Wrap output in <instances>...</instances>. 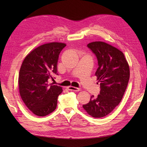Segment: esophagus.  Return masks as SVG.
I'll list each match as a JSON object with an SVG mask.
<instances>
[{"mask_svg":"<svg viewBox=\"0 0 147 147\" xmlns=\"http://www.w3.org/2000/svg\"><path fill=\"white\" fill-rule=\"evenodd\" d=\"M68 90H70V91H80L81 89L80 88H77V87L70 86L68 87Z\"/></svg>","mask_w":147,"mask_h":147,"instance_id":"esophagus-1","label":"esophagus"}]
</instances>
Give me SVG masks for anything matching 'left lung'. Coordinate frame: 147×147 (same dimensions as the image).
Wrapping results in <instances>:
<instances>
[{
	"mask_svg": "<svg viewBox=\"0 0 147 147\" xmlns=\"http://www.w3.org/2000/svg\"><path fill=\"white\" fill-rule=\"evenodd\" d=\"M88 47L96 55L98 68L95 75L100 83V94L91 97L83 108L91 117L107 116L121 102L130 76L129 66L122 51L104 42H93Z\"/></svg>",
	"mask_w": 147,
	"mask_h": 147,
	"instance_id": "1",
	"label": "left lung"
}]
</instances>
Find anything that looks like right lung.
<instances>
[{
  "label": "right lung",
  "mask_w": 147,
  "mask_h": 147,
  "mask_svg": "<svg viewBox=\"0 0 147 147\" xmlns=\"http://www.w3.org/2000/svg\"><path fill=\"white\" fill-rule=\"evenodd\" d=\"M66 44L45 43L26 56L19 73V91L26 107L38 117H45L56 109L59 86L48 83L51 74H57L59 55ZM52 78V77H51Z\"/></svg>",
  "instance_id": "1"
}]
</instances>
